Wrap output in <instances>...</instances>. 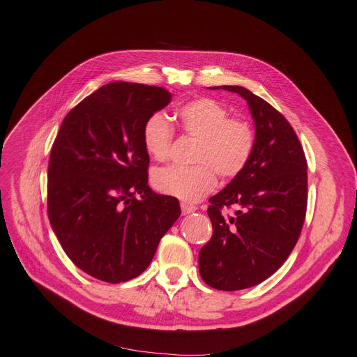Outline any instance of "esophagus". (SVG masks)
I'll use <instances>...</instances> for the list:
<instances>
[{
  "instance_id": "obj_1",
  "label": "esophagus",
  "mask_w": 357,
  "mask_h": 357,
  "mask_svg": "<svg viewBox=\"0 0 357 357\" xmlns=\"http://www.w3.org/2000/svg\"><path fill=\"white\" fill-rule=\"evenodd\" d=\"M181 210H182V214H190V213L195 211L197 207L190 203H181Z\"/></svg>"
}]
</instances>
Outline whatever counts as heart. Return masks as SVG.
<instances>
[{"instance_id": "heart-1", "label": "heart", "mask_w": 357, "mask_h": 357, "mask_svg": "<svg viewBox=\"0 0 357 357\" xmlns=\"http://www.w3.org/2000/svg\"><path fill=\"white\" fill-rule=\"evenodd\" d=\"M176 116L185 137L197 140L192 151L195 165L167 166L156 170L153 185L159 192L183 201H199L217 185V174L234 179L243 172L255 147V132L250 122L229 118L223 105L210 98L182 105ZM175 130L163 112H156L143 127V144L153 159L166 160Z\"/></svg>"}]
</instances>
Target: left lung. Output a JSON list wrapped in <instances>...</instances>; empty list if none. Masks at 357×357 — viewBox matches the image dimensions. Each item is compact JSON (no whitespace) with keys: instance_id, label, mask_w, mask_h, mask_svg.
<instances>
[{"instance_id":"obj_1","label":"left lung","mask_w":357,"mask_h":357,"mask_svg":"<svg viewBox=\"0 0 357 357\" xmlns=\"http://www.w3.org/2000/svg\"><path fill=\"white\" fill-rule=\"evenodd\" d=\"M223 89L250 105L255 147L243 172L208 199L213 235L201 248L198 266L210 287L231 291L264 282L293 251L306 215L307 163L280 112L245 87ZM231 206L237 208L234 216L222 214Z\"/></svg>"}]
</instances>
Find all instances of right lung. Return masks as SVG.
Segmentation results:
<instances>
[{"label":"right lung","instance_id":"obj_1","mask_svg":"<svg viewBox=\"0 0 357 357\" xmlns=\"http://www.w3.org/2000/svg\"><path fill=\"white\" fill-rule=\"evenodd\" d=\"M172 95L115 82L74 106L48 165V217L74 264L106 283L140 275L181 215L176 198L153 192L143 127ZM142 198L138 199L136 195Z\"/></svg>","mask_w":357,"mask_h":357}]
</instances>
